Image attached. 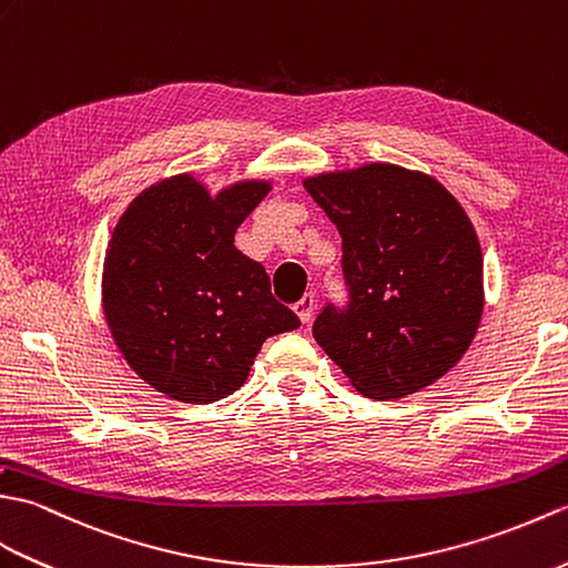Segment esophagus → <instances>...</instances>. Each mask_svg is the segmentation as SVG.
Here are the masks:
<instances>
[{
  "label": "esophagus",
  "instance_id": "34e87169",
  "mask_svg": "<svg viewBox=\"0 0 568 568\" xmlns=\"http://www.w3.org/2000/svg\"><path fill=\"white\" fill-rule=\"evenodd\" d=\"M316 306H318L316 296H313V294H306V296L301 298L298 304L294 306V313H296L301 323H311V318H313V311H316Z\"/></svg>",
  "mask_w": 568,
  "mask_h": 568
}]
</instances>
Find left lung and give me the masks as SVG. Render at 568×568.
Wrapping results in <instances>:
<instances>
[{
	"instance_id": "1",
	"label": "left lung",
	"mask_w": 568,
	"mask_h": 568,
	"mask_svg": "<svg viewBox=\"0 0 568 568\" xmlns=\"http://www.w3.org/2000/svg\"><path fill=\"white\" fill-rule=\"evenodd\" d=\"M306 192L343 237L349 308L327 306L313 337L359 394L410 396L469 349L484 316V255L443 182L390 162L318 172Z\"/></svg>"
}]
</instances>
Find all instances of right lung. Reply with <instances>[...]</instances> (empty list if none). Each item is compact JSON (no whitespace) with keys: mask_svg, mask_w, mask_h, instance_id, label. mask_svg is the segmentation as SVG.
Listing matches in <instances>:
<instances>
[{"mask_svg":"<svg viewBox=\"0 0 568 568\" xmlns=\"http://www.w3.org/2000/svg\"><path fill=\"white\" fill-rule=\"evenodd\" d=\"M237 180L211 192L192 172L150 184L109 237L102 308L129 367L168 398L213 403L241 388L262 343L296 331L235 231L272 192Z\"/></svg>","mask_w":568,"mask_h":568,"instance_id":"obj_1","label":"right lung"}]
</instances>
